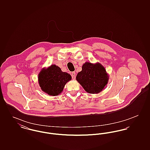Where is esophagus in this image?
Masks as SVG:
<instances>
[{
    "label": "esophagus",
    "instance_id": "1",
    "mask_svg": "<svg viewBox=\"0 0 150 150\" xmlns=\"http://www.w3.org/2000/svg\"><path fill=\"white\" fill-rule=\"evenodd\" d=\"M72 78L73 79H75L76 78V73L75 72H71Z\"/></svg>",
    "mask_w": 150,
    "mask_h": 150
}]
</instances>
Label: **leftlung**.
Returning a JSON list of instances; mask_svg holds the SVG:
<instances>
[{
    "label": "left lung",
    "instance_id": "left-lung-1",
    "mask_svg": "<svg viewBox=\"0 0 150 150\" xmlns=\"http://www.w3.org/2000/svg\"><path fill=\"white\" fill-rule=\"evenodd\" d=\"M76 79L86 92L99 93L107 86L109 76L103 66L97 62H86L82 66V70L78 73Z\"/></svg>",
    "mask_w": 150,
    "mask_h": 150
}]
</instances>
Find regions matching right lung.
I'll use <instances>...</instances> for the list:
<instances>
[{"instance_id": "add662e5", "label": "right lung", "mask_w": 150, "mask_h": 150, "mask_svg": "<svg viewBox=\"0 0 150 150\" xmlns=\"http://www.w3.org/2000/svg\"><path fill=\"white\" fill-rule=\"evenodd\" d=\"M38 83L44 93L56 96L64 90L65 84L71 80V76L56 64H52L48 68H43L38 74Z\"/></svg>"}]
</instances>
